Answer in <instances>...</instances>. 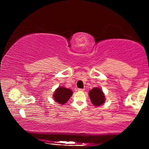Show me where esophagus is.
<instances>
[{"label": "esophagus", "instance_id": "obj_1", "mask_svg": "<svg viewBox=\"0 0 149 149\" xmlns=\"http://www.w3.org/2000/svg\"><path fill=\"white\" fill-rule=\"evenodd\" d=\"M78 90L80 91H84L85 89H78Z\"/></svg>", "mask_w": 149, "mask_h": 149}]
</instances>
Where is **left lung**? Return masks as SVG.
I'll use <instances>...</instances> for the list:
<instances>
[{
	"label": "left lung",
	"mask_w": 149,
	"mask_h": 149,
	"mask_svg": "<svg viewBox=\"0 0 149 149\" xmlns=\"http://www.w3.org/2000/svg\"><path fill=\"white\" fill-rule=\"evenodd\" d=\"M89 96L91 103L96 107H100L105 102V95L100 87H93L89 91Z\"/></svg>",
	"instance_id": "1"
}]
</instances>
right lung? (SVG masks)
Wrapping results in <instances>:
<instances>
[{
	"label": "right lung",
	"mask_w": 149,
	"mask_h": 149,
	"mask_svg": "<svg viewBox=\"0 0 149 149\" xmlns=\"http://www.w3.org/2000/svg\"><path fill=\"white\" fill-rule=\"evenodd\" d=\"M72 91L65 87L59 86L53 94L54 100L60 104H64L72 95Z\"/></svg>",
	"instance_id": "right-lung-1"
}]
</instances>
